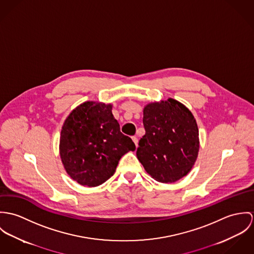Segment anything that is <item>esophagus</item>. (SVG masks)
<instances>
[{"instance_id":"1","label":"esophagus","mask_w":254,"mask_h":254,"mask_svg":"<svg viewBox=\"0 0 254 254\" xmlns=\"http://www.w3.org/2000/svg\"><path fill=\"white\" fill-rule=\"evenodd\" d=\"M131 138H132V141H133V142H134V144H135V146H136V147H137V145H138V139H137V137H136V136H132V137H131Z\"/></svg>"}]
</instances>
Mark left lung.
<instances>
[{
	"label": "left lung",
	"instance_id": "left-lung-1",
	"mask_svg": "<svg viewBox=\"0 0 254 254\" xmlns=\"http://www.w3.org/2000/svg\"><path fill=\"white\" fill-rule=\"evenodd\" d=\"M145 134L136 151L137 159L155 180L172 183L194 166L199 148L198 129L191 111L180 102L148 104L143 111Z\"/></svg>",
	"mask_w": 254,
	"mask_h": 254
}]
</instances>
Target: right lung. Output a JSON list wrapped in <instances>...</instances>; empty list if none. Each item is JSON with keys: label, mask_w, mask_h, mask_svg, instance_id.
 <instances>
[{"label": "right lung", "mask_w": 254, "mask_h": 254, "mask_svg": "<svg viewBox=\"0 0 254 254\" xmlns=\"http://www.w3.org/2000/svg\"><path fill=\"white\" fill-rule=\"evenodd\" d=\"M59 149L67 173L81 185L95 187L113 175L122 156L135 145L121 132L111 104L87 101L65 120Z\"/></svg>", "instance_id": "obj_1"}]
</instances>
